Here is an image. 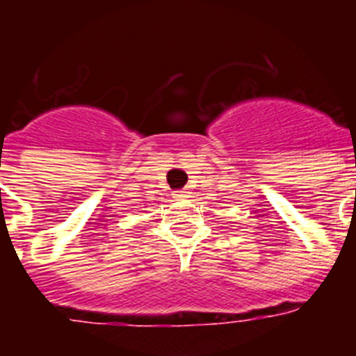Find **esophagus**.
<instances>
[{
  "mask_svg": "<svg viewBox=\"0 0 356 356\" xmlns=\"http://www.w3.org/2000/svg\"><path fill=\"white\" fill-rule=\"evenodd\" d=\"M172 195L175 200H181V197H186V192H181V190H179V192H173Z\"/></svg>",
  "mask_w": 356,
  "mask_h": 356,
  "instance_id": "1",
  "label": "esophagus"
}]
</instances>
